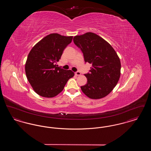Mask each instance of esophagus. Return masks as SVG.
<instances>
[{
	"mask_svg": "<svg viewBox=\"0 0 151 151\" xmlns=\"http://www.w3.org/2000/svg\"><path fill=\"white\" fill-rule=\"evenodd\" d=\"M75 75H76V76H80V75H81V73L79 72V71H77V72H75Z\"/></svg>",
	"mask_w": 151,
	"mask_h": 151,
	"instance_id": "1",
	"label": "esophagus"
}]
</instances>
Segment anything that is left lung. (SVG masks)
Segmentation results:
<instances>
[{"instance_id":"obj_1","label":"left lung","mask_w":151,"mask_h":151,"mask_svg":"<svg viewBox=\"0 0 151 151\" xmlns=\"http://www.w3.org/2000/svg\"><path fill=\"white\" fill-rule=\"evenodd\" d=\"M73 42L83 53L84 60L92 64L85 74L87 83L81 86L90 99H100L110 93L121 76V61L113 47L100 36L88 32L73 37Z\"/></svg>"}]
</instances>
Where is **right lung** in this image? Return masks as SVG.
Instances as JSON below:
<instances>
[{
  "label": "right lung",
  "mask_w": 151,
  "mask_h": 151,
  "mask_svg": "<svg viewBox=\"0 0 151 151\" xmlns=\"http://www.w3.org/2000/svg\"><path fill=\"white\" fill-rule=\"evenodd\" d=\"M72 38L52 33L36 43L29 52L25 73L30 84L38 95L47 98L57 96L74 76L71 70H65L56 65Z\"/></svg>",
  "instance_id": "1"
}]
</instances>
